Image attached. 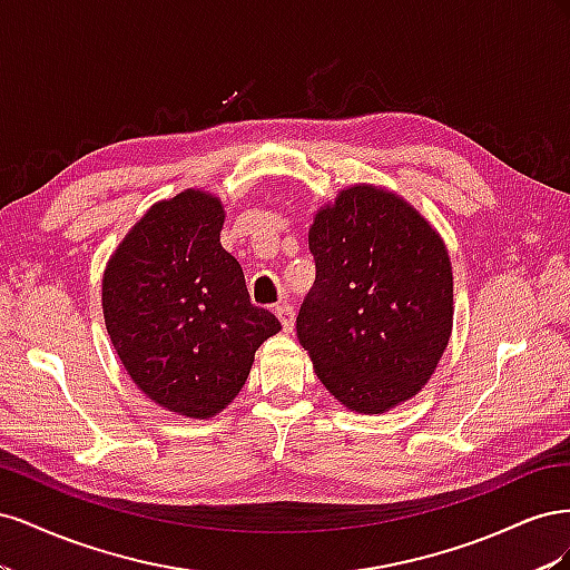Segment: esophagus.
Listing matches in <instances>:
<instances>
[{
    "instance_id": "34e87169",
    "label": "esophagus",
    "mask_w": 570,
    "mask_h": 570,
    "mask_svg": "<svg viewBox=\"0 0 570 570\" xmlns=\"http://www.w3.org/2000/svg\"><path fill=\"white\" fill-rule=\"evenodd\" d=\"M275 316L281 318V323H283V331H285V333H292V331H295V306L287 304V302H283V304L275 306Z\"/></svg>"
}]
</instances>
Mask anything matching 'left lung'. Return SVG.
I'll use <instances>...</instances> for the list:
<instances>
[{"label":"left lung","instance_id":"8db88e82","mask_svg":"<svg viewBox=\"0 0 570 570\" xmlns=\"http://www.w3.org/2000/svg\"><path fill=\"white\" fill-rule=\"evenodd\" d=\"M316 283L297 316L318 381L356 413L416 396L450 344L454 275L442 235L387 187L356 183L308 228Z\"/></svg>","mask_w":570,"mask_h":570}]
</instances>
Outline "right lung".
Returning <instances> with one entry per match:
<instances>
[{"instance_id":"add662e5","label":"right lung","mask_w":570,"mask_h":570,"mask_svg":"<svg viewBox=\"0 0 570 570\" xmlns=\"http://www.w3.org/2000/svg\"><path fill=\"white\" fill-rule=\"evenodd\" d=\"M220 197L183 189L151 204L101 278L107 333L130 381L185 419H214L243 390L281 321L252 304L243 266L223 249Z\"/></svg>"}]
</instances>
